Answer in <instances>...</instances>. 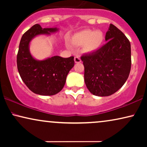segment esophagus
<instances>
[{
    "label": "esophagus",
    "instance_id": "obj_1",
    "mask_svg": "<svg viewBox=\"0 0 147 147\" xmlns=\"http://www.w3.org/2000/svg\"><path fill=\"white\" fill-rule=\"evenodd\" d=\"M74 61H75L76 63H80V62H81V59H80L79 56H76L74 57Z\"/></svg>",
    "mask_w": 147,
    "mask_h": 147
}]
</instances>
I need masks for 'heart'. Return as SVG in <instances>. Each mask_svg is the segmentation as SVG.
Segmentation results:
<instances>
[{
  "mask_svg": "<svg viewBox=\"0 0 147 147\" xmlns=\"http://www.w3.org/2000/svg\"><path fill=\"white\" fill-rule=\"evenodd\" d=\"M103 37L102 33L91 30H85L80 32L73 38L74 44L78 45H84V49L87 51H92L97 49L101 45Z\"/></svg>",
  "mask_w": 147,
  "mask_h": 147,
  "instance_id": "1",
  "label": "heart"
}]
</instances>
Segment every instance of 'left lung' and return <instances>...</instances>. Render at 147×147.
Segmentation results:
<instances>
[{
    "label": "left lung",
    "mask_w": 147,
    "mask_h": 147,
    "mask_svg": "<svg viewBox=\"0 0 147 147\" xmlns=\"http://www.w3.org/2000/svg\"><path fill=\"white\" fill-rule=\"evenodd\" d=\"M107 41L99 49L82 55L84 81L94 95L108 96L125 83L131 68L129 40L112 24L106 32Z\"/></svg>",
    "instance_id": "left-lung-1"
}]
</instances>
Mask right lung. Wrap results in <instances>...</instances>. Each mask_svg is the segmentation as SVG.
<instances>
[{"mask_svg":"<svg viewBox=\"0 0 147 147\" xmlns=\"http://www.w3.org/2000/svg\"><path fill=\"white\" fill-rule=\"evenodd\" d=\"M57 31V28L42 29L36 24L23 34L20 41L17 57L18 71L28 88L39 95L52 96L61 91L68 73L74 65L73 56L67 58L53 56L37 61L30 53L29 43L34 37Z\"/></svg>","mask_w":147,"mask_h":147,"instance_id":"add662e5","label":"right lung"}]
</instances>
